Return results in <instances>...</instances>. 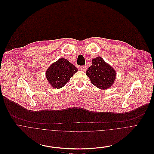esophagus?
<instances>
[{"label":"esophagus","mask_w":154,"mask_h":154,"mask_svg":"<svg viewBox=\"0 0 154 154\" xmlns=\"http://www.w3.org/2000/svg\"><path fill=\"white\" fill-rule=\"evenodd\" d=\"M80 69L82 71H85L87 70V67L85 66H81L80 67Z\"/></svg>","instance_id":"obj_1"}]
</instances>
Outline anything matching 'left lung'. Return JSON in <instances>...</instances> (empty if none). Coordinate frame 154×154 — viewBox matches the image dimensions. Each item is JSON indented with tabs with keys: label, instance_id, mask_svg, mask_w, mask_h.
Instances as JSON below:
<instances>
[{
	"label": "left lung",
	"instance_id": "8db88e82",
	"mask_svg": "<svg viewBox=\"0 0 154 154\" xmlns=\"http://www.w3.org/2000/svg\"><path fill=\"white\" fill-rule=\"evenodd\" d=\"M85 73L91 84L101 90L111 87L116 76L115 70L100 56L92 59L91 66Z\"/></svg>",
	"mask_w": 154,
	"mask_h": 154
}]
</instances>
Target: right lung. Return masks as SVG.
Instances as JSON below:
<instances>
[{"instance_id": "right-lung-1", "label": "right lung", "mask_w": 154, "mask_h": 154, "mask_svg": "<svg viewBox=\"0 0 154 154\" xmlns=\"http://www.w3.org/2000/svg\"><path fill=\"white\" fill-rule=\"evenodd\" d=\"M78 69L69 61L60 58L50 66L45 72V76L50 85L54 88L63 87Z\"/></svg>"}]
</instances>
